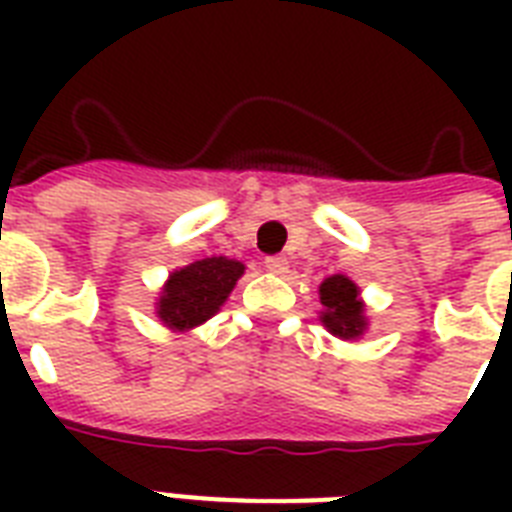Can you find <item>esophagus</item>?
I'll use <instances>...</instances> for the list:
<instances>
[{"mask_svg": "<svg viewBox=\"0 0 512 512\" xmlns=\"http://www.w3.org/2000/svg\"><path fill=\"white\" fill-rule=\"evenodd\" d=\"M265 271L276 273V276H284V273L289 271V260L287 257H279V255L265 257Z\"/></svg>", "mask_w": 512, "mask_h": 512, "instance_id": "34e87169", "label": "esophagus"}]
</instances>
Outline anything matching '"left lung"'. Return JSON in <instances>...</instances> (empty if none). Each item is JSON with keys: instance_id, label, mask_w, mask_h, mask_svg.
<instances>
[{"instance_id": "1", "label": "left lung", "mask_w": 512, "mask_h": 512, "mask_svg": "<svg viewBox=\"0 0 512 512\" xmlns=\"http://www.w3.org/2000/svg\"><path fill=\"white\" fill-rule=\"evenodd\" d=\"M319 300V321L329 335L340 340H361V335L369 329V319H366V305L356 281H350L342 273L329 276L321 281Z\"/></svg>"}]
</instances>
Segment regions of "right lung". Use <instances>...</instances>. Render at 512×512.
<instances>
[{"label": "right lung", "instance_id": "obj_1", "mask_svg": "<svg viewBox=\"0 0 512 512\" xmlns=\"http://www.w3.org/2000/svg\"><path fill=\"white\" fill-rule=\"evenodd\" d=\"M244 276V263L228 257H204L167 276L156 297V319L170 332H188L209 321L231 297Z\"/></svg>", "mask_w": 512, "mask_h": 512}]
</instances>
